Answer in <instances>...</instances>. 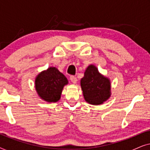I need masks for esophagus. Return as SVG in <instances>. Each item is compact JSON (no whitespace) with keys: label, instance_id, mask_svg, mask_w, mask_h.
Wrapping results in <instances>:
<instances>
[{"label":"esophagus","instance_id":"esophagus-1","mask_svg":"<svg viewBox=\"0 0 150 150\" xmlns=\"http://www.w3.org/2000/svg\"><path fill=\"white\" fill-rule=\"evenodd\" d=\"M69 79H70L71 83H73L74 84L77 83V79H76V77L74 76H71L69 77Z\"/></svg>","mask_w":150,"mask_h":150}]
</instances>
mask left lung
<instances>
[{"label":"left lung","mask_w":150,"mask_h":150,"mask_svg":"<svg viewBox=\"0 0 150 150\" xmlns=\"http://www.w3.org/2000/svg\"><path fill=\"white\" fill-rule=\"evenodd\" d=\"M81 86L86 102L93 105L102 104L111 95L110 80L102 75L93 65L86 69Z\"/></svg>","instance_id":"obj_1"}]
</instances>
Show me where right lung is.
Instances as JSON below:
<instances>
[{"label": "right lung", "mask_w": 150, "mask_h": 150, "mask_svg": "<svg viewBox=\"0 0 150 150\" xmlns=\"http://www.w3.org/2000/svg\"><path fill=\"white\" fill-rule=\"evenodd\" d=\"M35 84L41 99L48 102H57L60 100L63 87L68 84V81L58 69L50 67L37 76Z\"/></svg>", "instance_id": "obj_1"}]
</instances>
